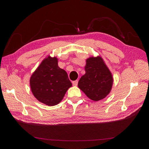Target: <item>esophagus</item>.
<instances>
[{"label": "esophagus", "instance_id": "obj_1", "mask_svg": "<svg viewBox=\"0 0 149 149\" xmlns=\"http://www.w3.org/2000/svg\"><path fill=\"white\" fill-rule=\"evenodd\" d=\"M72 83H73V84L74 86H77V85H78V80L74 81L72 82Z\"/></svg>", "mask_w": 149, "mask_h": 149}]
</instances>
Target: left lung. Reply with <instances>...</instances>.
<instances>
[{"label": "left lung", "mask_w": 149, "mask_h": 149, "mask_svg": "<svg viewBox=\"0 0 149 149\" xmlns=\"http://www.w3.org/2000/svg\"><path fill=\"white\" fill-rule=\"evenodd\" d=\"M86 73L81 77L78 86L90 100L97 101L109 94L113 78L101 56L90 57L84 67Z\"/></svg>", "instance_id": "1"}]
</instances>
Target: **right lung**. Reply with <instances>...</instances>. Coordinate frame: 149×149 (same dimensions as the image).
Listing matches in <instances>:
<instances>
[{"mask_svg":"<svg viewBox=\"0 0 149 149\" xmlns=\"http://www.w3.org/2000/svg\"><path fill=\"white\" fill-rule=\"evenodd\" d=\"M30 84L37 100L49 106L60 103L72 86L66 72L58 66L57 58L49 56L34 71Z\"/></svg>","mask_w":149,"mask_h":149,"instance_id":"1","label":"right lung"}]
</instances>
